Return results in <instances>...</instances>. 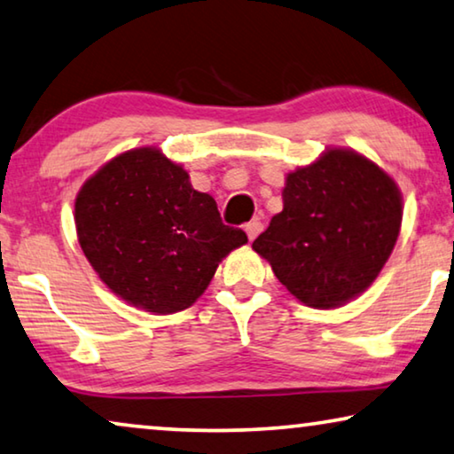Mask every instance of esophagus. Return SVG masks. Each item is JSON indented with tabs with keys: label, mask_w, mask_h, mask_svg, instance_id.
I'll return each instance as SVG.
<instances>
[{
	"label": "esophagus",
	"mask_w": 454,
	"mask_h": 454,
	"mask_svg": "<svg viewBox=\"0 0 454 454\" xmlns=\"http://www.w3.org/2000/svg\"><path fill=\"white\" fill-rule=\"evenodd\" d=\"M245 232H247V236H248V240L253 242L256 236H259L261 232H262V222L261 220H253V222H248V224H245Z\"/></svg>",
	"instance_id": "1"
}]
</instances>
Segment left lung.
Wrapping results in <instances>:
<instances>
[{
  "label": "left lung",
  "instance_id": "8db88e82",
  "mask_svg": "<svg viewBox=\"0 0 454 454\" xmlns=\"http://www.w3.org/2000/svg\"><path fill=\"white\" fill-rule=\"evenodd\" d=\"M403 200L364 154L328 146L287 173L283 209L253 242L297 301L334 309L367 292L394 253Z\"/></svg>",
  "mask_w": 454,
  "mask_h": 454
}]
</instances>
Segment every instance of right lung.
<instances>
[{
    "mask_svg": "<svg viewBox=\"0 0 454 454\" xmlns=\"http://www.w3.org/2000/svg\"><path fill=\"white\" fill-rule=\"evenodd\" d=\"M81 250L98 277L134 308L175 314L198 301L222 259L247 234L222 224L209 193L157 146L101 165L75 198Z\"/></svg>",
    "mask_w": 454,
    "mask_h": 454,
    "instance_id": "add662e5",
    "label": "right lung"
}]
</instances>
